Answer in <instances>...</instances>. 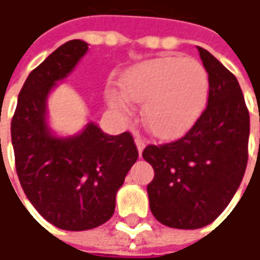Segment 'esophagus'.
I'll use <instances>...</instances> for the list:
<instances>
[{"mask_svg": "<svg viewBox=\"0 0 260 260\" xmlns=\"http://www.w3.org/2000/svg\"><path fill=\"white\" fill-rule=\"evenodd\" d=\"M135 143H136V146H137V150H139V153H142V150L145 149V146H146L145 139H143V137H140V136H136Z\"/></svg>", "mask_w": 260, "mask_h": 260, "instance_id": "34e87169", "label": "esophagus"}]
</instances>
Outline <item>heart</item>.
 Masks as SVG:
<instances>
[{
    "label": "heart",
    "instance_id": "heart-1",
    "mask_svg": "<svg viewBox=\"0 0 260 260\" xmlns=\"http://www.w3.org/2000/svg\"><path fill=\"white\" fill-rule=\"evenodd\" d=\"M124 95L143 104L146 127L160 139L186 133L201 117L210 94V78L195 59L157 57L130 68L121 78ZM108 103L120 114H128L125 98L108 92Z\"/></svg>",
    "mask_w": 260,
    "mask_h": 260
}]
</instances>
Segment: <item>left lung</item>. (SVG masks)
I'll list each match as a JSON object with an SVG mask.
<instances>
[{"label": "left lung", "instance_id": "obj_1", "mask_svg": "<svg viewBox=\"0 0 260 260\" xmlns=\"http://www.w3.org/2000/svg\"><path fill=\"white\" fill-rule=\"evenodd\" d=\"M210 78L207 107L188 133L165 145H149L143 159L155 178L147 185L150 211L174 229H201L232 201L247 165L249 110L236 76L198 47Z\"/></svg>", "mask_w": 260, "mask_h": 260}]
</instances>
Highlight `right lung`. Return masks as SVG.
Wrapping results in <instances>:
<instances>
[{"label": "right lung", "instance_id": "add662e5", "mask_svg": "<svg viewBox=\"0 0 260 260\" xmlns=\"http://www.w3.org/2000/svg\"><path fill=\"white\" fill-rule=\"evenodd\" d=\"M88 45L69 40L30 72L11 120L15 171L40 215L62 230L81 232L114 214L115 194L139 152L133 136L104 133L94 123L72 137H55L46 123V100L85 55Z\"/></svg>", "mask_w": 260, "mask_h": 260}]
</instances>
